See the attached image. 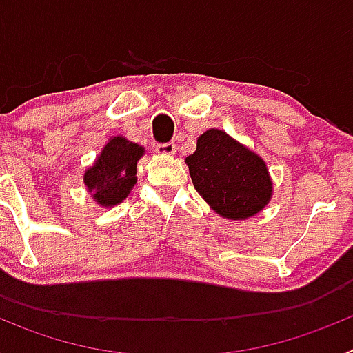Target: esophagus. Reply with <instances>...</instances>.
<instances>
[{
	"instance_id": "1",
	"label": "esophagus",
	"mask_w": 353,
	"mask_h": 353,
	"mask_svg": "<svg viewBox=\"0 0 353 353\" xmlns=\"http://www.w3.org/2000/svg\"><path fill=\"white\" fill-rule=\"evenodd\" d=\"M155 152H157L159 155L170 157V155H174V152H176V145H174V143H159V145L155 146Z\"/></svg>"
}]
</instances>
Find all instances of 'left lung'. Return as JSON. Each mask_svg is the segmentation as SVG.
<instances>
[{"label":"left lung","mask_w":353,"mask_h":353,"mask_svg":"<svg viewBox=\"0 0 353 353\" xmlns=\"http://www.w3.org/2000/svg\"><path fill=\"white\" fill-rule=\"evenodd\" d=\"M185 162L196 191L226 219H248L263 210L272 198L263 159L223 130L201 134L196 152Z\"/></svg>","instance_id":"1"}]
</instances>
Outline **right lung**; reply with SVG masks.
<instances>
[{"instance_id":"right-lung-1","label":"right lung","mask_w":353,"mask_h":353,"mask_svg":"<svg viewBox=\"0 0 353 353\" xmlns=\"http://www.w3.org/2000/svg\"><path fill=\"white\" fill-rule=\"evenodd\" d=\"M145 148L114 136L102 148L95 164L84 173V185L101 207L121 203L136 183V166Z\"/></svg>"}]
</instances>
